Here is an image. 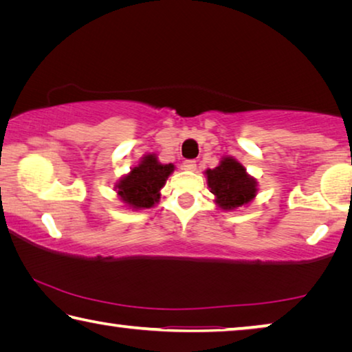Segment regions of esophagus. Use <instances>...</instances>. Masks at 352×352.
I'll list each match as a JSON object with an SVG mask.
<instances>
[{
    "mask_svg": "<svg viewBox=\"0 0 352 352\" xmlns=\"http://www.w3.org/2000/svg\"><path fill=\"white\" fill-rule=\"evenodd\" d=\"M183 169L188 172H194L195 169H197V163H195L194 160H188V162L183 163Z\"/></svg>",
    "mask_w": 352,
    "mask_h": 352,
    "instance_id": "esophagus-1",
    "label": "esophagus"
}]
</instances>
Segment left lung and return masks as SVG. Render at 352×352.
<instances>
[{"label": "left lung", "instance_id": "1", "mask_svg": "<svg viewBox=\"0 0 352 352\" xmlns=\"http://www.w3.org/2000/svg\"><path fill=\"white\" fill-rule=\"evenodd\" d=\"M214 204L223 211H236L252 204L258 195V180L234 157L225 155L214 169L205 172Z\"/></svg>", "mask_w": 352, "mask_h": 352}]
</instances>
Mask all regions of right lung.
I'll return each instance as SVG.
<instances>
[{
    "label": "right lung",
    "mask_w": 352,
    "mask_h": 352,
    "mask_svg": "<svg viewBox=\"0 0 352 352\" xmlns=\"http://www.w3.org/2000/svg\"><path fill=\"white\" fill-rule=\"evenodd\" d=\"M175 166L158 162L157 153H146L115 184L119 201L132 211L148 210L162 199V189Z\"/></svg>",
    "instance_id": "obj_1"
}]
</instances>
